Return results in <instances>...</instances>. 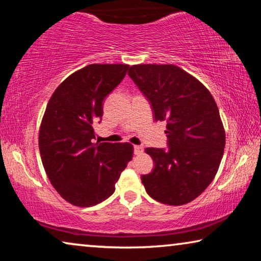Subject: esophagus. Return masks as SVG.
<instances>
[{"mask_svg":"<svg viewBox=\"0 0 261 261\" xmlns=\"http://www.w3.org/2000/svg\"><path fill=\"white\" fill-rule=\"evenodd\" d=\"M143 152V147L142 146H139V145H135L134 146V153L136 155H138V154H140V153Z\"/></svg>","mask_w":261,"mask_h":261,"instance_id":"esophagus-1","label":"esophagus"}]
</instances>
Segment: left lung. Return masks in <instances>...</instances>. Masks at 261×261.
<instances>
[{
  "label": "left lung",
  "mask_w": 261,
  "mask_h": 261,
  "mask_svg": "<svg viewBox=\"0 0 261 261\" xmlns=\"http://www.w3.org/2000/svg\"><path fill=\"white\" fill-rule=\"evenodd\" d=\"M129 76L165 121L168 148L147 147L154 168L142 176L155 201L182 205L201 195L220 167L225 132L217 105L200 81L175 65H135Z\"/></svg>",
  "instance_id": "obj_1"
}]
</instances>
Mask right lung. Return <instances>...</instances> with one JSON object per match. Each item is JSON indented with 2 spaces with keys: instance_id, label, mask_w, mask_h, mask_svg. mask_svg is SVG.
I'll return each mask as SVG.
<instances>
[{
  "instance_id": "1",
  "label": "right lung",
  "mask_w": 261,
  "mask_h": 261,
  "mask_svg": "<svg viewBox=\"0 0 261 261\" xmlns=\"http://www.w3.org/2000/svg\"><path fill=\"white\" fill-rule=\"evenodd\" d=\"M127 68L86 66L61 82L47 103L39 130L41 163L53 187L73 205H96L113 195L134 155L129 143H93V124L102 118L103 101Z\"/></svg>"
}]
</instances>
